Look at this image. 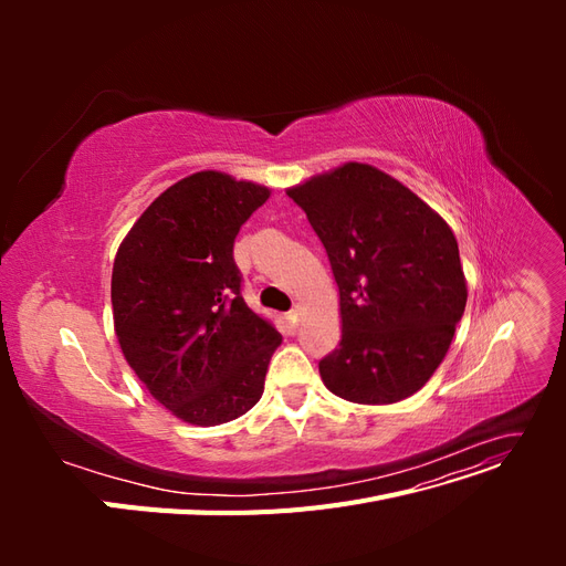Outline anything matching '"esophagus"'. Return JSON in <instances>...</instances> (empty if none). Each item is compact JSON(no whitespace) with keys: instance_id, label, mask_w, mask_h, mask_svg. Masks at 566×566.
Segmentation results:
<instances>
[{"instance_id":"esophagus-1","label":"esophagus","mask_w":566,"mask_h":566,"mask_svg":"<svg viewBox=\"0 0 566 566\" xmlns=\"http://www.w3.org/2000/svg\"><path fill=\"white\" fill-rule=\"evenodd\" d=\"M300 316H302V306L300 304H295L293 306V310H290V314L285 316V321H287V325H290V328H297V323H300Z\"/></svg>"}]
</instances>
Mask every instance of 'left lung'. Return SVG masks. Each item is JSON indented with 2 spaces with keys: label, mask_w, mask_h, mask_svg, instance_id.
<instances>
[{
  "label": "left lung",
  "mask_w": 566,
  "mask_h": 566,
  "mask_svg": "<svg viewBox=\"0 0 566 566\" xmlns=\"http://www.w3.org/2000/svg\"><path fill=\"white\" fill-rule=\"evenodd\" d=\"M328 252L342 339L321 378L354 403L416 394L447 356L468 285L455 235L410 188L370 165L290 188Z\"/></svg>",
  "instance_id": "1"
}]
</instances>
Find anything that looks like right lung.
<instances>
[{"label":"right lung","instance_id":"add662e5","mask_svg":"<svg viewBox=\"0 0 566 566\" xmlns=\"http://www.w3.org/2000/svg\"><path fill=\"white\" fill-rule=\"evenodd\" d=\"M269 188L198 172L148 205L113 264L115 335L146 389L210 427L260 401L281 333L243 300L233 241Z\"/></svg>","mask_w":566,"mask_h":566}]
</instances>
